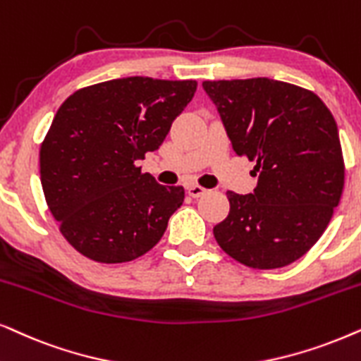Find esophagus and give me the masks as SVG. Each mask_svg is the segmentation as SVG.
Segmentation results:
<instances>
[{
    "label": "esophagus",
    "instance_id": "esophagus-1",
    "mask_svg": "<svg viewBox=\"0 0 361 361\" xmlns=\"http://www.w3.org/2000/svg\"><path fill=\"white\" fill-rule=\"evenodd\" d=\"M207 189H204V187H200L197 184H189L187 185V194L190 195V197H202L204 194H207Z\"/></svg>",
    "mask_w": 361,
    "mask_h": 361
}]
</instances>
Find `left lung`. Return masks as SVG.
<instances>
[{"instance_id":"8db88e82","label":"left lung","mask_w":361,"mask_h":361,"mask_svg":"<svg viewBox=\"0 0 361 361\" xmlns=\"http://www.w3.org/2000/svg\"><path fill=\"white\" fill-rule=\"evenodd\" d=\"M233 151L255 162L254 194L228 190L214 227L221 249L252 269H280L315 245L340 202L338 128L317 94L269 78L204 81Z\"/></svg>"}]
</instances>
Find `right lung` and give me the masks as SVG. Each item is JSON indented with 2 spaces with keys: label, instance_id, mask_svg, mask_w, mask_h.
Returning <instances> with one entry per match:
<instances>
[{
  "label": "right lung",
  "instance_id": "obj_1",
  "mask_svg": "<svg viewBox=\"0 0 361 361\" xmlns=\"http://www.w3.org/2000/svg\"><path fill=\"white\" fill-rule=\"evenodd\" d=\"M195 81L133 76L73 92L39 149L41 185L63 237L101 264H123L161 240L184 187L157 184L135 161L159 149Z\"/></svg>",
  "mask_w": 361,
  "mask_h": 361
}]
</instances>
